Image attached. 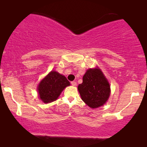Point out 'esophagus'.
Listing matches in <instances>:
<instances>
[{
    "label": "esophagus",
    "instance_id": "esophagus-1",
    "mask_svg": "<svg viewBox=\"0 0 147 147\" xmlns=\"http://www.w3.org/2000/svg\"><path fill=\"white\" fill-rule=\"evenodd\" d=\"M71 85L73 86H76V82L75 81L71 82Z\"/></svg>",
    "mask_w": 147,
    "mask_h": 147
}]
</instances>
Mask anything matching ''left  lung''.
Instances as JSON below:
<instances>
[{
    "label": "left lung",
    "mask_w": 147,
    "mask_h": 147,
    "mask_svg": "<svg viewBox=\"0 0 147 147\" xmlns=\"http://www.w3.org/2000/svg\"><path fill=\"white\" fill-rule=\"evenodd\" d=\"M78 89L82 100L91 108L102 106L110 94L108 82L98 68L86 71L83 76V82L79 84Z\"/></svg>",
    "instance_id": "left-lung-1"
}]
</instances>
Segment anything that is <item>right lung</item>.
<instances>
[{
	"instance_id": "1",
	"label": "right lung",
	"mask_w": 147,
	"mask_h": 147,
	"mask_svg": "<svg viewBox=\"0 0 147 147\" xmlns=\"http://www.w3.org/2000/svg\"><path fill=\"white\" fill-rule=\"evenodd\" d=\"M69 85L70 82L65 76L56 71H51L39 84V97L45 103L51 102L56 100L64 88Z\"/></svg>"
}]
</instances>
